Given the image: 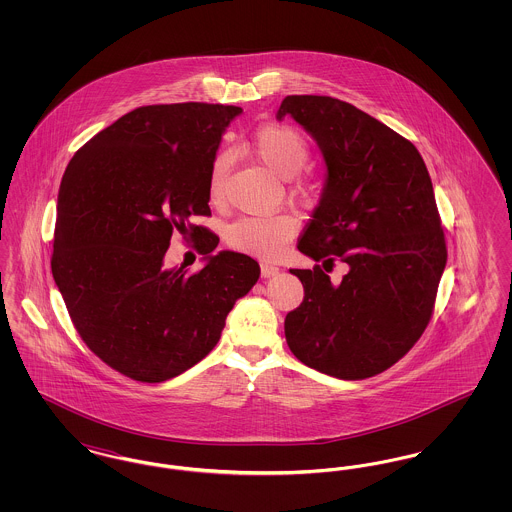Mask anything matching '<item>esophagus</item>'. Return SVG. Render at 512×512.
<instances>
[{"instance_id": "34e87169", "label": "esophagus", "mask_w": 512, "mask_h": 512, "mask_svg": "<svg viewBox=\"0 0 512 512\" xmlns=\"http://www.w3.org/2000/svg\"><path fill=\"white\" fill-rule=\"evenodd\" d=\"M280 268L274 267V265H268V263H261V276L263 278H270V276H276Z\"/></svg>"}]
</instances>
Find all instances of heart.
Returning a JSON list of instances; mask_svg holds the SVG:
<instances>
[{
	"mask_svg": "<svg viewBox=\"0 0 512 512\" xmlns=\"http://www.w3.org/2000/svg\"><path fill=\"white\" fill-rule=\"evenodd\" d=\"M253 153L280 178H293L309 159L305 138L290 126L268 124L251 136ZM230 165V157L219 153L213 161L209 176V197L213 201L222 195V180ZM297 222L290 215H247L228 226L226 240L240 251L261 257H276L292 240Z\"/></svg>",
	"mask_w": 512,
	"mask_h": 512,
	"instance_id": "1",
	"label": "heart"
}]
</instances>
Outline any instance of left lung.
I'll use <instances>...</instances> for the list:
<instances>
[{
    "label": "left lung",
    "instance_id": "left-lung-1",
    "mask_svg": "<svg viewBox=\"0 0 512 512\" xmlns=\"http://www.w3.org/2000/svg\"><path fill=\"white\" fill-rule=\"evenodd\" d=\"M284 117L317 142L326 167L297 249L349 267L340 284L318 265L290 270L305 297L286 317V341L303 365L365 380L395 365L432 317L447 263L432 180L409 140L351 103L288 96Z\"/></svg>",
    "mask_w": 512,
    "mask_h": 512
}]
</instances>
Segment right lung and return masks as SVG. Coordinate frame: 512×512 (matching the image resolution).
I'll list each match as a JSON object with an SVG mask.
<instances>
[{"label":"right lung","instance_id":"add662e5","mask_svg":"<svg viewBox=\"0 0 512 512\" xmlns=\"http://www.w3.org/2000/svg\"><path fill=\"white\" fill-rule=\"evenodd\" d=\"M242 107L147 105L126 113L74 153L57 195L51 272L74 328L103 363L138 382L174 378L219 343L259 263L195 247L203 267L165 268L172 232L211 215L209 176L222 134ZM205 230L192 226V236Z\"/></svg>","mask_w":512,"mask_h":512}]
</instances>
